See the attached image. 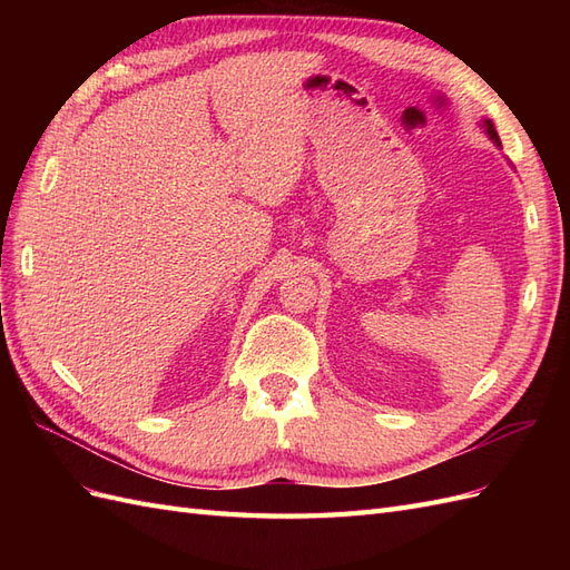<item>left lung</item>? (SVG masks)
I'll return each mask as SVG.
<instances>
[{"label": "left lung", "mask_w": 570, "mask_h": 570, "mask_svg": "<svg viewBox=\"0 0 570 570\" xmlns=\"http://www.w3.org/2000/svg\"><path fill=\"white\" fill-rule=\"evenodd\" d=\"M482 128H485V132L490 135V140H494V145H497V147H502V142H499V135H497V130H494V124H492L490 118L482 120Z\"/></svg>", "instance_id": "8db88e82"}]
</instances>
